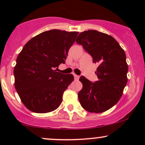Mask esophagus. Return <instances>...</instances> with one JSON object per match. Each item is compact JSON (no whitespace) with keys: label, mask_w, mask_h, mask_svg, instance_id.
<instances>
[{"label":"esophagus","mask_w":145,"mask_h":145,"mask_svg":"<svg viewBox=\"0 0 145 145\" xmlns=\"http://www.w3.org/2000/svg\"><path fill=\"white\" fill-rule=\"evenodd\" d=\"M74 79H75V80H78V79H79V76H78V75L74 74Z\"/></svg>","instance_id":"1"}]
</instances>
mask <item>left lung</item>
I'll list each match as a JSON object with an SVG mask.
<instances>
[{
	"mask_svg": "<svg viewBox=\"0 0 145 145\" xmlns=\"http://www.w3.org/2000/svg\"><path fill=\"white\" fill-rule=\"evenodd\" d=\"M76 42L82 45L98 65V80L93 82L83 76L80 78L82 84L78 94L80 103L88 112H105L119 101L127 84L125 53L112 36L95 30L80 33Z\"/></svg>",
	"mask_w": 145,
	"mask_h": 145,
	"instance_id": "8db88e82",
	"label": "left lung"
}]
</instances>
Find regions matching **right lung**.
<instances>
[{
	"label": "right lung",
	"mask_w": 145,
	"mask_h": 145,
	"mask_svg": "<svg viewBox=\"0 0 145 145\" xmlns=\"http://www.w3.org/2000/svg\"><path fill=\"white\" fill-rule=\"evenodd\" d=\"M78 34L57 29L45 31L28 41L18 54L14 70L15 88L32 112H50L61 105L74 76L54 69L65 63Z\"/></svg>",
	"instance_id": "right-lung-1"
}]
</instances>
